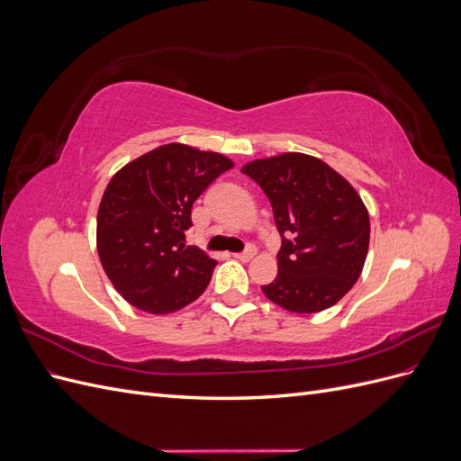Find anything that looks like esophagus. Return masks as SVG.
Returning a JSON list of instances; mask_svg holds the SVG:
<instances>
[{"label": "esophagus", "mask_w": 461, "mask_h": 461, "mask_svg": "<svg viewBox=\"0 0 461 461\" xmlns=\"http://www.w3.org/2000/svg\"><path fill=\"white\" fill-rule=\"evenodd\" d=\"M256 256V248L254 246H248L244 252H239V254H234V258L236 259H240V261H249Z\"/></svg>", "instance_id": "obj_1"}]
</instances>
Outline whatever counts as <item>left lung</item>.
I'll use <instances>...</instances> for the list:
<instances>
[{"mask_svg": "<svg viewBox=\"0 0 461 461\" xmlns=\"http://www.w3.org/2000/svg\"><path fill=\"white\" fill-rule=\"evenodd\" d=\"M242 173L273 205L278 273L263 294L294 313L337 303L359 278L369 248L367 209L346 178L303 153L258 159Z\"/></svg>", "mask_w": 461, "mask_h": 461, "instance_id": "left-lung-1", "label": "left lung"}]
</instances>
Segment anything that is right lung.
Listing matches in <instances>:
<instances>
[{
    "instance_id": "add662e5",
    "label": "right lung",
    "mask_w": 461,
    "mask_h": 461,
    "mask_svg": "<svg viewBox=\"0 0 461 461\" xmlns=\"http://www.w3.org/2000/svg\"><path fill=\"white\" fill-rule=\"evenodd\" d=\"M234 163L167 144L109 180L97 212V254L119 294L148 313H171L207 288L217 261L186 246L192 205Z\"/></svg>"
}]
</instances>
